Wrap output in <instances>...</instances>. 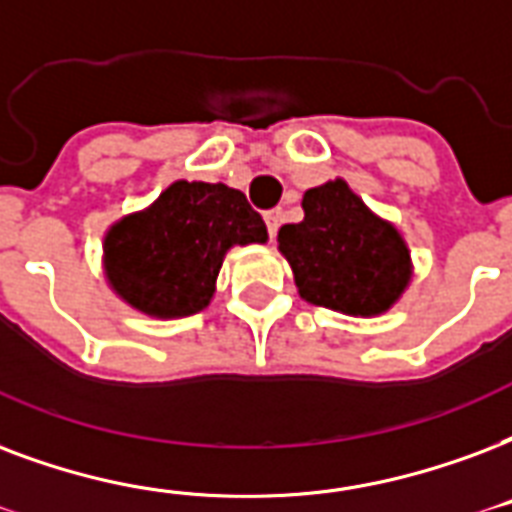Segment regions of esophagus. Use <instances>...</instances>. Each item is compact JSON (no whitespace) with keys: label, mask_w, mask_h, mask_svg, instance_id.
<instances>
[{"label":"esophagus","mask_w":512,"mask_h":512,"mask_svg":"<svg viewBox=\"0 0 512 512\" xmlns=\"http://www.w3.org/2000/svg\"><path fill=\"white\" fill-rule=\"evenodd\" d=\"M282 220H284L282 209H271V212H265V225H268V233H271V239L276 236V230H279Z\"/></svg>","instance_id":"1"}]
</instances>
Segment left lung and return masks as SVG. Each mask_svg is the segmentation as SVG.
Masks as SVG:
<instances>
[{"instance_id":"8db88e82","label":"left lung","mask_w":512,"mask_h":512,"mask_svg":"<svg viewBox=\"0 0 512 512\" xmlns=\"http://www.w3.org/2000/svg\"><path fill=\"white\" fill-rule=\"evenodd\" d=\"M303 212V220L279 230V249L290 260L300 298L373 317L403 295L411 282L403 236L378 220L343 179L306 190Z\"/></svg>"}]
</instances>
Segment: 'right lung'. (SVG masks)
<instances>
[{"mask_svg":"<svg viewBox=\"0 0 512 512\" xmlns=\"http://www.w3.org/2000/svg\"><path fill=\"white\" fill-rule=\"evenodd\" d=\"M265 239L263 217L241 190L179 179L150 209L109 228L104 268L112 290L142 314L190 317L209 306L225 252Z\"/></svg>","mask_w":512,"mask_h":512,"instance_id":"1","label":"right lung"}]
</instances>
